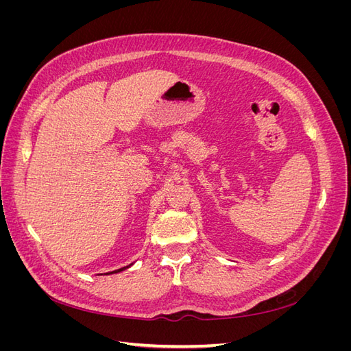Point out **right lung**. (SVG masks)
Returning a JSON list of instances; mask_svg holds the SVG:
<instances>
[{
	"label": "right lung",
	"instance_id": "obj_1",
	"mask_svg": "<svg viewBox=\"0 0 351 351\" xmlns=\"http://www.w3.org/2000/svg\"><path fill=\"white\" fill-rule=\"evenodd\" d=\"M129 267H132V263L129 265ZM129 267H124V268H121V269H117V271H112V272H108V274H117V272H120V271H124L125 268H129Z\"/></svg>",
	"mask_w": 351,
	"mask_h": 351
}]
</instances>
